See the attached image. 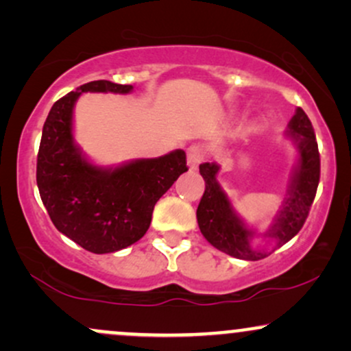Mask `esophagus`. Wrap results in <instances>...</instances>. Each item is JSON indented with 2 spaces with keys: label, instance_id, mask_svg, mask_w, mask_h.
Returning <instances> with one entry per match:
<instances>
[{
  "label": "esophagus",
  "instance_id": "1",
  "mask_svg": "<svg viewBox=\"0 0 351 351\" xmlns=\"http://www.w3.org/2000/svg\"><path fill=\"white\" fill-rule=\"evenodd\" d=\"M204 158V150L199 147V145H191V147L186 150V160H188V167L191 170H196L199 167V163L203 162Z\"/></svg>",
  "mask_w": 351,
  "mask_h": 351
}]
</instances>
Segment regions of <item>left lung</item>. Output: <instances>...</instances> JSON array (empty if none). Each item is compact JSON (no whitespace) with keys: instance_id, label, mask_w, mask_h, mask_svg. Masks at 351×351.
I'll list each match as a JSON object with an SVG mask.
<instances>
[{"instance_id":"obj_1","label":"left lung","mask_w":351,"mask_h":351,"mask_svg":"<svg viewBox=\"0 0 351 351\" xmlns=\"http://www.w3.org/2000/svg\"><path fill=\"white\" fill-rule=\"evenodd\" d=\"M285 136L295 143L299 150V162L297 167H293L284 203L274 216L271 228L263 234L274 243L271 252L289 243L304 226L310 206L315 199L318 180H320V155H318L315 134L307 114L300 107L295 108ZM217 171L219 165L216 163L199 165V173L206 183L203 198L196 209L201 234L216 249L237 259H264L271 252L251 245V241L257 236L256 229H249L236 215L228 195L217 183Z\"/></svg>"}]
</instances>
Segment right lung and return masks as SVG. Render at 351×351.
<instances>
[{"label":"right lung","mask_w":351,"mask_h":351,"mask_svg":"<svg viewBox=\"0 0 351 351\" xmlns=\"http://www.w3.org/2000/svg\"><path fill=\"white\" fill-rule=\"evenodd\" d=\"M132 90L92 80L59 99L43 127L36 181L44 208L59 232L94 254L120 251L142 239L156 201L188 171L183 150L104 168L88 162L74 142V106L84 92Z\"/></svg>","instance_id":"right-lung-1"}]
</instances>
